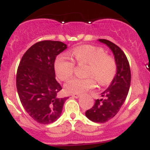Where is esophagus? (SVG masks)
<instances>
[{"instance_id":"esophagus-1","label":"esophagus","mask_w":150,"mask_h":150,"mask_svg":"<svg viewBox=\"0 0 150 150\" xmlns=\"http://www.w3.org/2000/svg\"><path fill=\"white\" fill-rule=\"evenodd\" d=\"M79 96H80V95H79V94H73L72 95L73 98H79Z\"/></svg>"}]
</instances>
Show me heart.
Instances as JSON below:
<instances>
[{
    "mask_svg": "<svg viewBox=\"0 0 150 150\" xmlns=\"http://www.w3.org/2000/svg\"><path fill=\"white\" fill-rule=\"evenodd\" d=\"M70 55L79 65L88 64L86 76L94 77L99 84H108L116 75L115 59L107 55L104 49L89 45L80 46L74 49ZM74 66L72 61L60 55L55 62L56 76L62 81H66L73 75ZM95 84V80L91 77L74 78L64 85V89L67 93L81 94L93 88Z\"/></svg>",
    "mask_w": 150,
    "mask_h": 150,
    "instance_id": "heart-1",
    "label": "heart"
}]
</instances>
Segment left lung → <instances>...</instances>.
I'll use <instances>...</instances> for the list:
<instances>
[{"instance_id": "left-lung-1", "label": "left lung", "mask_w": 150, "mask_h": 150, "mask_svg": "<svg viewBox=\"0 0 150 150\" xmlns=\"http://www.w3.org/2000/svg\"><path fill=\"white\" fill-rule=\"evenodd\" d=\"M112 51L116 63V74L108 88L101 93L104 99H97L86 116L94 122L104 123L114 117L124 104L131 84V71L126 55L122 50L110 41L98 40Z\"/></svg>"}]
</instances>
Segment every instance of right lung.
Wrapping results in <instances>:
<instances>
[{
  "label": "right lung",
  "mask_w": 150,
  "mask_h": 150,
  "mask_svg": "<svg viewBox=\"0 0 150 150\" xmlns=\"http://www.w3.org/2000/svg\"><path fill=\"white\" fill-rule=\"evenodd\" d=\"M67 48L60 41H40L26 51L18 65V97L29 116L40 124L56 121L68 98L57 96L62 88L55 79L54 67L57 55Z\"/></svg>",
  "instance_id": "right-lung-1"
}]
</instances>
